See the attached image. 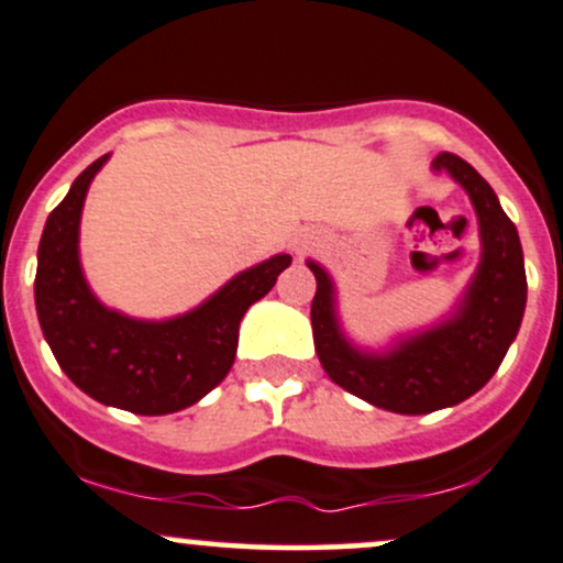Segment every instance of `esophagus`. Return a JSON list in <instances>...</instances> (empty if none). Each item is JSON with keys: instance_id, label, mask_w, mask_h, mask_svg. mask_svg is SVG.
<instances>
[{"instance_id": "1", "label": "esophagus", "mask_w": 563, "mask_h": 563, "mask_svg": "<svg viewBox=\"0 0 563 563\" xmlns=\"http://www.w3.org/2000/svg\"><path fill=\"white\" fill-rule=\"evenodd\" d=\"M312 249H314L312 238L299 235V238H296V241H294V251H296V256H299V260H303V256H307Z\"/></svg>"}]
</instances>
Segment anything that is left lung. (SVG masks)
Returning <instances> with one entry per match:
<instances>
[{
  "label": "left lung",
  "mask_w": 563,
  "mask_h": 563,
  "mask_svg": "<svg viewBox=\"0 0 563 563\" xmlns=\"http://www.w3.org/2000/svg\"><path fill=\"white\" fill-rule=\"evenodd\" d=\"M431 169L448 172L468 192L482 241L479 267L448 318L426 331L399 335L380 352L357 346L341 328L333 277L318 262H307L318 280L314 349L328 378L354 397L402 416H426L479 391L514 344L527 307L519 232L493 187L452 153H439Z\"/></svg>",
  "instance_id": "left-lung-1"
}]
</instances>
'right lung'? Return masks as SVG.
<instances>
[{
	"label": "right lung",
	"mask_w": 563,
	"mask_h": 563,
	"mask_svg": "<svg viewBox=\"0 0 563 563\" xmlns=\"http://www.w3.org/2000/svg\"><path fill=\"white\" fill-rule=\"evenodd\" d=\"M111 153L87 166L44 224L36 254L38 325L57 365L84 394L108 407L166 416L203 399L235 363L238 328L254 301L290 264L275 254L238 273L190 312L137 320L106 307L79 260L84 198Z\"/></svg>",
	"instance_id": "obj_1"
}]
</instances>
